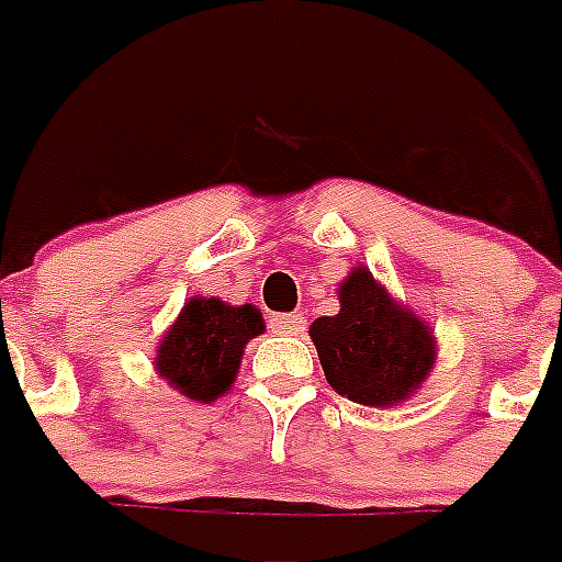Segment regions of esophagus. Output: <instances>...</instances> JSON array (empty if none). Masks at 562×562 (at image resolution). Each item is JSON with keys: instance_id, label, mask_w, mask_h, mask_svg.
Listing matches in <instances>:
<instances>
[{"instance_id": "34e87169", "label": "esophagus", "mask_w": 562, "mask_h": 562, "mask_svg": "<svg viewBox=\"0 0 562 562\" xmlns=\"http://www.w3.org/2000/svg\"><path fill=\"white\" fill-rule=\"evenodd\" d=\"M268 326H271V333L277 335H303L306 321L300 315H273L271 321H268Z\"/></svg>"}]
</instances>
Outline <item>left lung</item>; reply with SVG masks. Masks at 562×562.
<instances>
[{"mask_svg": "<svg viewBox=\"0 0 562 562\" xmlns=\"http://www.w3.org/2000/svg\"><path fill=\"white\" fill-rule=\"evenodd\" d=\"M312 341L326 382L361 405L387 408L405 400L435 364V338L408 308L359 268L341 282V312L317 317Z\"/></svg>", "mask_w": 562, "mask_h": 562, "instance_id": "left-lung-1", "label": "left lung"}]
</instances>
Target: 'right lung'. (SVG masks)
Listing matches in <instances>:
<instances>
[{"label":"right lung","instance_id":"add662e5","mask_svg":"<svg viewBox=\"0 0 562 562\" xmlns=\"http://www.w3.org/2000/svg\"><path fill=\"white\" fill-rule=\"evenodd\" d=\"M259 308L192 297L157 350V373L189 400L212 402L236 379L245 344L262 335Z\"/></svg>","mask_w":562,"mask_h":562}]
</instances>
